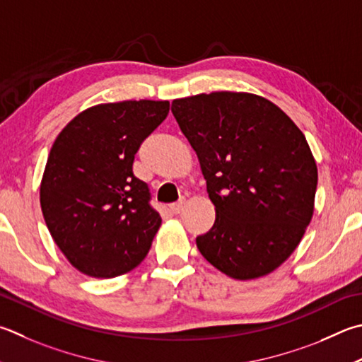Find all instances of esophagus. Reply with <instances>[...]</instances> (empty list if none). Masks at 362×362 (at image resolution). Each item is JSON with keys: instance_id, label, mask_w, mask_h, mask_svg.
<instances>
[{"instance_id": "34e87169", "label": "esophagus", "mask_w": 362, "mask_h": 362, "mask_svg": "<svg viewBox=\"0 0 362 362\" xmlns=\"http://www.w3.org/2000/svg\"><path fill=\"white\" fill-rule=\"evenodd\" d=\"M183 206H185V201H179V202H175V204H170V212L173 214H180L182 212V209H183Z\"/></svg>"}]
</instances>
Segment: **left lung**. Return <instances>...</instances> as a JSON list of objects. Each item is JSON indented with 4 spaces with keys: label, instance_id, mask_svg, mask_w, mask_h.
<instances>
[{
    "label": "left lung",
    "instance_id": "obj_1",
    "mask_svg": "<svg viewBox=\"0 0 362 362\" xmlns=\"http://www.w3.org/2000/svg\"><path fill=\"white\" fill-rule=\"evenodd\" d=\"M173 114L215 206L212 229L196 239L201 255L235 280L274 272L313 216L318 169L305 136L277 104L245 91L179 98Z\"/></svg>",
    "mask_w": 362,
    "mask_h": 362
}]
</instances>
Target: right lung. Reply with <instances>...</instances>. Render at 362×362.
<instances>
[{"instance_id":"right-lung-1","label":"right lung","mask_w":362,"mask_h":362,"mask_svg":"<svg viewBox=\"0 0 362 362\" xmlns=\"http://www.w3.org/2000/svg\"><path fill=\"white\" fill-rule=\"evenodd\" d=\"M168 114L169 101L96 104L57 136L39 201L52 239L78 272L114 279L147 256L161 216L133 161Z\"/></svg>"}]
</instances>
